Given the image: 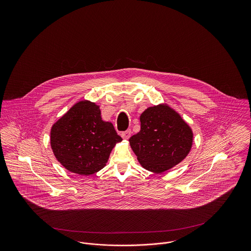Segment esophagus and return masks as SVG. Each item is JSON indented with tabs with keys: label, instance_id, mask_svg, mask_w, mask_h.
Instances as JSON below:
<instances>
[{
	"label": "esophagus",
	"instance_id": "34e87169",
	"mask_svg": "<svg viewBox=\"0 0 251 251\" xmlns=\"http://www.w3.org/2000/svg\"><path fill=\"white\" fill-rule=\"evenodd\" d=\"M131 130H127V131H123V132H121V137H122L123 139H129L130 136H131Z\"/></svg>",
	"mask_w": 251,
	"mask_h": 251
}]
</instances>
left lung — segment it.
<instances>
[{
	"mask_svg": "<svg viewBox=\"0 0 251 251\" xmlns=\"http://www.w3.org/2000/svg\"><path fill=\"white\" fill-rule=\"evenodd\" d=\"M141 129L129 139L141 166L162 173L188 155L193 131L175 110L167 104L147 108L140 116Z\"/></svg>",
	"mask_w": 251,
	"mask_h": 251,
	"instance_id": "1",
	"label": "left lung"
}]
</instances>
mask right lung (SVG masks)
<instances>
[{
	"mask_svg": "<svg viewBox=\"0 0 251 251\" xmlns=\"http://www.w3.org/2000/svg\"><path fill=\"white\" fill-rule=\"evenodd\" d=\"M122 141L100 106L89 100L75 103L50 129V147L60 164L75 174L88 176L106 166L116 144Z\"/></svg>",
	"mask_w": 251,
	"mask_h": 251,
	"instance_id": "obj_1",
	"label": "right lung"
}]
</instances>
